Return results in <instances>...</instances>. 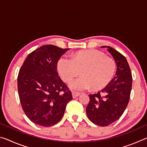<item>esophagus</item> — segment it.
<instances>
[{
	"label": "esophagus",
	"instance_id": "obj_1",
	"mask_svg": "<svg viewBox=\"0 0 147 147\" xmlns=\"http://www.w3.org/2000/svg\"><path fill=\"white\" fill-rule=\"evenodd\" d=\"M72 95H73V98H76V97H77V96L80 95V93H76V92H72Z\"/></svg>",
	"mask_w": 147,
	"mask_h": 147
}]
</instances>
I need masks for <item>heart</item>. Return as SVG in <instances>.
Returning a JSON list of instances; mask_svg holds the SVG:
<instances>
[{"label":"heart","instance_id":"heart-1","mask_svg":"<svg viewBox=\"0 0 147 147\" xmlns=\"http://www.w3.org/2000/svg\"><path fill=\"white\" fill-rule=\"evenodd\" d=\"M115 61L96 50H88L76 53L70 58L63 56L58 59L57 69L61 79L68 82L81 71V76L69 84L71 90L82 91L92 88H104L113 78L115 72Z\"/></svg>","mask_w":147,"mask_h":147}]
</instances>
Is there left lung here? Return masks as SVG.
Returning a JSON list of instances; mask_svg holds the SVG:
<instances>
[{
    "instance_id": "8db88e82",
    "label": "left lung",
    "mask_w": 147,
    "mask_h": 147,
    "mask_svg": "<svg viewBox=\"0 0 147 147\" xmlns=\"http://www.w3.org/2000/svg\"><path fill=\"white\" fill-rule=\"evenodd\" d=\"M107 48L117 65L116 73L105 88L97 93L89 94L86 113L92 123L108 126L121 117L127 107L132 86L131 70L125 57L109 46Z\"/></svg>"
}]
</instances>
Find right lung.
I'll use <instances>...</instances> for the list:
<instances>
[{"label":"right lung","mask_w":147,"mask_h":147,"mask_svg":"<svg viewBox=\"0 0 147 147\" xmlns=\"http://www.w3.org/2000/svg\"><path fill=\"white\" fill-rule=\"evenodd\" d=\"M69 49L43 45L26 57L17 78L22 108L34 123L48 127L63 117L73 99L71 91L58 76L57 63Z\"/></svg>","instance_id":"right-lung-1"}]
</instances>
